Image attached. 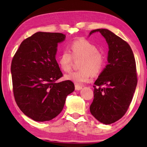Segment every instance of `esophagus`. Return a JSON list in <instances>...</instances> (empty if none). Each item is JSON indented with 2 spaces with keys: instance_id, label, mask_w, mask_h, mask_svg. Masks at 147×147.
Listing matches in <instances>:
<instances>
[{
  "instance_id": "obj_1",
  "label": "esophagus",
  "mask_w": 147,
  "mask_h": 147,
  "mask_svg": "<svg viewBox=\"0 0 147 147\" xmlns=\"http://www.w3.org/2000/svg\"><path fill=\"white\" fill-rule=\"evenodd\" d=\"M82 89V87L78 85H75V90H80V89Z\"/></svg>"
}]
</instances>
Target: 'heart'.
<instances>
[{
	"label": "heart",
	"instance_id": "obj_1",
	"mask_svg": "<svg viewBox=\"0 0 147 147\" xmlns=\"http://www.w3.org/2000/svg\"><path fill=\"white\" fill-rule=\"evenodd\" d=\"M81 58L79 61L80 69L69 74L65 78L76 85L91 81L92 74L98 75L104 70L106 57L98 51L95 45L86 39H77L69 45V51H63L59 55L58 62L63 71L69 73L71 70L73 59Z\"/></svg>",
	"mask_w": 147,
	"mask_h": 147
}]
</instances>
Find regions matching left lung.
I'll return each instance as SVG.
<instances>
[{
	"label": "left lung",
	"instance_id": "8db88e82",
	"mask_svg": "<svg viewBox=\"0 0 147 147\" xmlns=\"http://www.w3.org/2000/svg\"><path fill=\"white\" fill-rule=\"evenodd\" d=\"M102 35L108 45V64L94 82L91 113L100 123L109 124L123 117L135 92L138 76L132 50L127 42L108 29L92 30Z\"/></svg>",
	"mask_w": 147,
	"mask_h": 147
}]
</instances>
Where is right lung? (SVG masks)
Listing matches in <instances>:
<instances>
[{"label":"right lung","instance_id":"obj_1","mask_svg":"<svg viewBox=\"0 0 147 147\" xmlns=\"http://www.w3.org/2000/svg\"><path fill=\"white\" fill-rule=\"evenodd\" d=\"M61 33L39 32L20 45L11 61L13 95L24 115L34 121H51L61 113L67 96L73 92L71 80L56 83L63 76L56 60Z\"/></svg>","mask_w":147,"mask_h":147}]
</instances>
